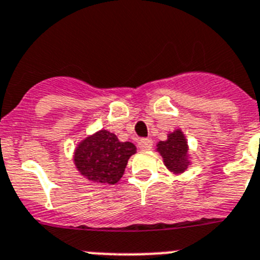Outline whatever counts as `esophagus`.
Instances as JSON below:
<instances>
[{"label":"esophagus","mask_w":260,"mask_h":260,"mask_svg":"<svg viewBox=\"0 0 260 260\" xmlns=\"http://www.w3.org/2000/svg\"><path fill=\"white\" fill-rule=\"evenodd\" d=\"M153 146V140L152 139H141L139 141V148L141 150H149Z\"/></svg>","instance_id":"obj_1"}]
</instances>
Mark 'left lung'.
<instances>
[{
    "label": "left lung",
    "mask_w": 260,
    "mask_h": 260,
    "mask_svg": "<svg viewBox=\"0 0 260 260\" xmlns=\"http://www.w3.org/2000/svg\"><path fill=\"white\" fill-rule=\"evenodd\" d=\"M157 152L164 158L165 166L174 174H182L189 165L188 145L186 136L180 129L169 133L168 140L157 144Z\"/></svg>",
    "instance_id": "8db88e82"
}]
</instances>
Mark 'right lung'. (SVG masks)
I'll return each mask as SVG.
<instances>
[{
  "instance_id": "1",
  "label": "right lung",
  "mask_w": 260,
  "mask_h": 260,
  "mask_svg": "<svg viewBox=\"0 0 260 260\" xmlns=\"http://www.w3.org/2000/svg\"><path fill=\"white\" fill-rule=\"evenodd\" d=\"M136 153L132 143H121L115 133L101 129L83 139L74 150V165L81 175L96 183L115 184L123 177L131 155Z\"/></svg>"
}]
</instances>
